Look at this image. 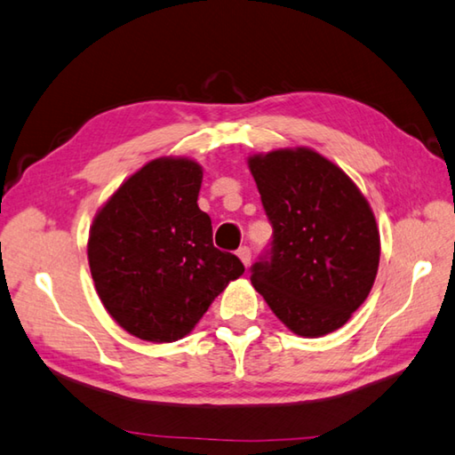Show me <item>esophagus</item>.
I'll return each instance as SVG.
<instances>
[{
  "label": "esophagus",
  "mask_w": 455,
  "mask_h": 455,
  "mask_svg": "<svg viewBox=\"0 0 455 455\" xmlns=\"http://www.w3.org/2000/svg\"><path fill=\"white\" fill-rule=\"evenodd\" d=\"M238 258H240V260H243V264L246 266V268H248V266H251V260H252V252H251V248H248V246H243V248H238Z\"/></svg>",
  "instance_id": "1"
}]
</instances>
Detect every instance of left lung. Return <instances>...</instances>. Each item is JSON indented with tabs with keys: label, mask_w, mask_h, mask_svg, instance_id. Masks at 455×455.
I'll use <instances>...</instances> for the list:
<instances>
[{
	"label": "left lung",
	"mask_w": 455,
	"mask_h": 455,
	"mask_svg": "<svg viewBox=\"0 0 455 455\" xmlns=\"http://www.w3.org/2000/svg\"><path fill=\"white\" fill-rule=\"evenodd\" d=\"M248 169L274 228L270 258L252 266V286L296 335L337 331L379 272L380 235L369 201L311 148L254 154Z\"/></svg>",
	"instance_id": "1"
}]
</instances>
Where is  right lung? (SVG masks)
<instances>
[{
	"label": "right lung",
	"instance_id": "add662e5",
	"mask_svg": "<svg viewBox=\"0 0 455 455\" xmlns=\"http://www.w3.org/2000/svg\"><path fill=\"white\" fill-rule=\"evenodd\" d=\"M203 167L157 157L132 173L94 215L88 266L102 306L124 331L151 343L189 335L228 282L244 274L212 246L197 204Z\"/></svg>",
	"mask_w": 455,
	"mask_h": 455
}]
</instances>
